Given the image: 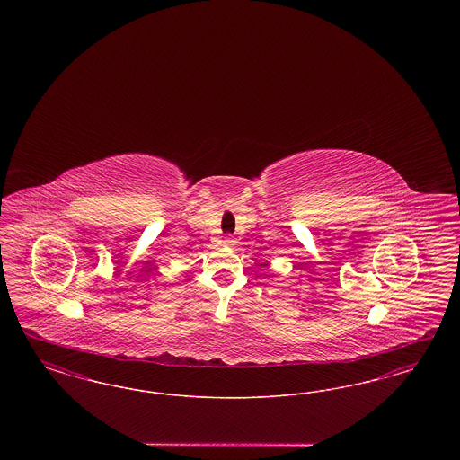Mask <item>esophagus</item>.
Listing matches in <instances>:
<instances>
[{
	"label": "esophagus",
	"mask_w": 460,
	"mask_h": 460,
	"mask_svg": "<svg viewBox=\"0 0 460 460\" xmlns=\"http://www.w3.org/2000/svg\"><path fill=\"white\" fill-rule=\"evenodd\" d=\"M233 243H234V240H233L231 236H226V238H224V244H226V246H231Z\"/></svg>",
	"instance_id": "1"
}]
</instances>
